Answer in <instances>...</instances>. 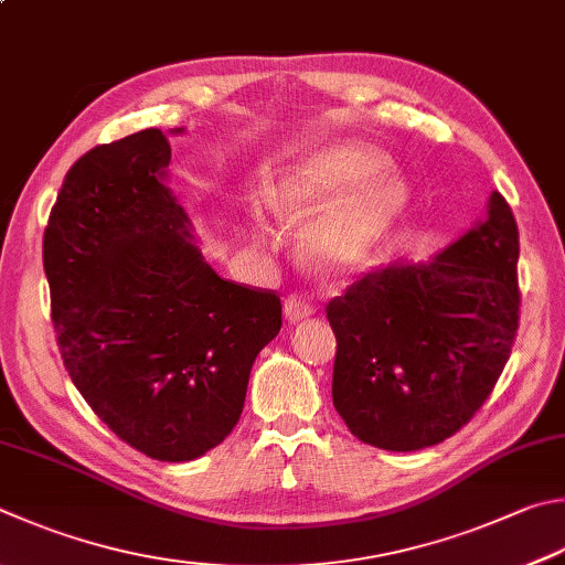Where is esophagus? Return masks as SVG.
I'll list each match as a JSON object with an SVG mask.
<instances>
[{"mask_svg": "<svg viewBox=\"0 0 565 565\" xmlns=\"http://www.w3.org/2000/svg\"><path fill=\"white\" fill-rule=\"evenodd\" d=\"M313 303L306 301V296H289V299L284 301V313L289 323H299L303 318L313 316Z\"/></svg>", "mask_w": 565, "mask_h": 565, "instance_id": "1", "label": "esophagus"}]
</instances>
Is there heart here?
<instances>
[{"mask_svg": "<svg viewBox=\"0 0 565 565\" xmlns=\"http://www.w3.org/2000/svg\"><path fill=\"white\" fill-rule=\"evenodd\" d=\"M387 168L383 152L361 142H331L291 162L262 182L256 200L271 217L301 222L303 256L326 274H355L381 249L407 204V184ZM252 249L264 247V232L242 227Z\"/></svg>", "mask_w": 565, "mask_h": 565, "instance_id": "b5f03b06", "label": "heart"}]
</instances>
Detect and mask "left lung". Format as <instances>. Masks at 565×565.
<instances>
[{"label":"left lung","instance_id":"obj_1","mask_svg":"<svg viewBox=\"0 0 565 565\" xmlns=\"http://www.w3.org/2000/svg\"><path fill=\"white\" fill-rule=\"evenodd\" d=\"M519 230L507 200L433 259L365 274L328 303L333 405L365 445L445 443L494 390L519 328Z\"/></svg>","mask_w":565,"mask_h":565}]
</instances>
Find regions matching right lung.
Instances as JSON below:
<instances>
[{
    "label": "right lung",
    "instance_id": "add662e5",
    "mask_svg": "<svg viewBox=\"0 0 565 565\" xmlns=\"http://www.w3.org/2000/svg\"><path fill=\"white\" fill-rule=\"evenodd\" d=\"M168 166L158 128L88 150L51 210L44 271L61 358L100 423L152 459L190 461L239 423L281 301L204 262Z\"/></svg>",
    "mask_w": 565,
    "mask_h": 565
}]
</instances>
